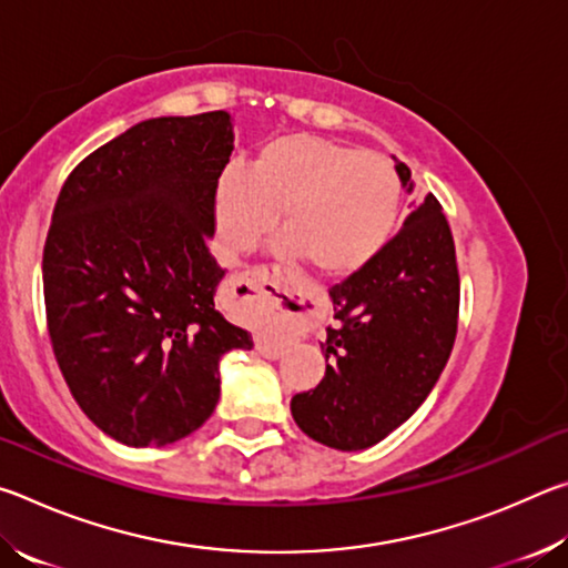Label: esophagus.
Instances as JSON below:
<instances>
[{"mask_svg": "<svg viewBox=\"0 0 568 568\" xmlns=\"http://www.w3.org/2000/svg\"><path fill=\"white\" fill-rule=\"evenodd\" d=\"M235 285H243V287H247V291L273 297L275 303L283 305L285 315H287V318H291V323H293V331H295V333L301 331L303 313H297V311H301V301H297L295 293L291 291V287H287V281H285V277H283L281 273H267V271H263V273L240 275L237 281H235ZM255 348H257V353L265 355V358H281V355H283L281 348H275V345H267V343H257Z\"/></svg>", "mask_w": 568, "mask_h": 568, "instance_id": "1", "label": "esophagus"}]
</instances>
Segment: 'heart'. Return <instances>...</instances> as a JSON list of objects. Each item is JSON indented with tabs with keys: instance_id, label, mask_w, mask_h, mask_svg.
<instances>
[{
	"instance_id": "heart-1",
	"label": "heart",
	"mask_w": 568,
	"mask_h": 568,
	"mask_svg": "<svg viewBox=\"0 0 568 568\" xmlns=\"http://www.w3.org/2000/svg\"><path fill=\"white\" fill-rule=\"evenodd\" d=\"M403 185L378 152L313 134H283L245 170L227 168L215 187L217 233L230 253H247L277 213L281 253L305 257L325 277L358 273L398 227Z\"/></svg>"
}]
</instances>
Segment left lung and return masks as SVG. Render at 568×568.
<instances>
[{"mask_svg":"<svg viewBox=\"0 0 568 568\" xmlns=\"http://www.w3.org/2000/svg\"><path fill=\"white\" fill-rule=\"evenodd\" d=\"M408 190L410 170L396 160ZM338 325L328 328L325 376L295 393L291 410L323 446H376L408 420L440 371L458 331L456 245L440 203L428 195L378 257L331 285Z\"/></svg>","mask_w":568,"mask_h":568,"instance_id":"8db88e82","label":"left lung"}]
</instances>
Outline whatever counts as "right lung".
I'll use <instances>...</instances> for the list:
<instances>
[{
  "instance_id": "1",
  "label": "right lung",
  "mask_w": 568,
  "mask_h": 568,
  "mask_svg": "<svg viewBox=\"0 0 568 568\" xmlns=\"http://www.w3.org/2000/svg\"><path fill=\"white\" fill-rule=\"evenodd\" d=\"M233 155L225 110L134 124L90 152L44 240L47 331L67 388L124 446L175 444L213 416L217 363L253 348L215 307V187Z\"/></svg>"
}]
</instances>
